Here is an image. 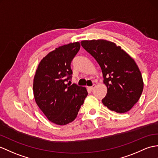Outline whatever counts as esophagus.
I'll use <instances>...</instances> for the list:
<instances>
[{"label": "esophagus", "mask_w": 158, "mask_h": 158, "mask_svg": "<svg viewBox=\"0 0 158 158\" xmlns=\"http://www.w3.org/2000/svg\"><path fill=\"white\" fill-rule=\"evenodd\" d=\"M96 84H94V85L91 86V87H90V89L91 90V91H93L95 88H96Z\"/></svg>", "instance_id": "34e87169"}]
</instances>
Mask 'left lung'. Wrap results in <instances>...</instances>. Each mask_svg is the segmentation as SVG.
<instances>
[{
	"instance_id": "left-lung-1",
	"label": "left lung",
	"mask_w": 158,
	"mask_h": 158,
	"mask_svg": "<svg viewBox=\"0 0 158 158\" xmlns=\"http://www.w3.org/2000/svg\"><path fill=\"white\" fill-rule=\"evenodd\" d=\"M81 44L101 67L108 89L102 103L117 113L129 111L143 89L141 73L136 62L120 46L107 40H83Z\"/></svg>"
}]
</instances>
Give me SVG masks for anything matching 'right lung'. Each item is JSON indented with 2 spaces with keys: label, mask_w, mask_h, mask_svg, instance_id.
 Listing matches in <instances>:
<instances>
[{
  "label": "right lung",
  "mask_w": 158,
  "mask_h": 158,
  "mask_svg": "<svg viewBox=\"0 0 158 158\" xmlns=\"http://www.w3.org/2000/svg\"><path fill=\"white\" fill-rule=\"evenodd\" d=\"M79 49V42L57 48L40 61L34 76L36 104L47 118L58 125L76 118L88 94L85 87L67 83L72 77L71 62Z\"/></svg>",
  "instance_id": "right-lung-1"
}]
</instances>
